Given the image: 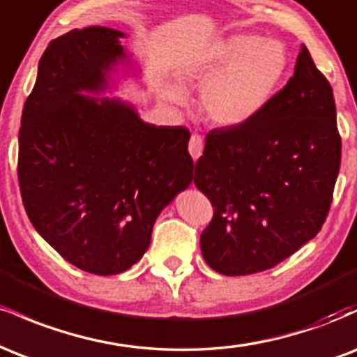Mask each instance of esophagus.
I'll use <instances>...</instances> for the list:
<instances>
[{
    "label": "esophagus",
    "mask_w": 357,
    "mask_h": 357,
    "mask_svg": "<svg viewBox=\"0 0 357 357\" xmlns=\"http://www.w3.org/2000/svg\"><path fill=\"white\" fill-rule=\"evenodd\" d=\"M203 137L198 136V134H195V136H191L190 139V144H188V149H190V154L192 155V159H198L199 155L203 154Z\"/></svg>",
    "instance_id": "esophagus-1"
}]
</instances>
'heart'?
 I'll return each mask as SVG.
<instances>
[{"mask_svg":"<svg viewBox=\"0 0 357 357\" xmlns=\"http://www.w3.org/2000/svg\"><path fill=\"white\" fill-rule=\"evenodd\" d=\"M287 70V52L275 40L235 35L179 67L183 84H202L199 105L204 117L220 127L243 126L255 119L275 96ZM171 104H183L178 87L162 89Z\"/></svg>","mask_w":357,"mask_h":357,"instance_id":"1","label":"heart"}]
</instances>
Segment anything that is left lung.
I'll use <instances>...</instances> for the list:
<instances>
[{"mask_svg":"<svg viewBox=\"0 0 357 357\" xmlns=\"http://www.w3.org/2000/svg\"><path fill=\"white\" fill-rule=\"evenodd\" d=\"M341 167L333 87L302 45L296 72L243 126L206 134L195 184L213 204L204 261L223 275L275 267L321 231Z\"/></svg>","mask_w":357,"mask_h":357,"instance_id":"8db88e82","label":"left lung"}]
</instances>
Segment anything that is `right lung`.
<instances>
[{"instance_id": "1", "label": "right lung", "mask_w": 357, "mask_h": 357, "mask_svg": "<svg viewBox=\"0 0 357 357\" xmlns=\"http://www.w3.org/2000/svg\"><path fill=\"white\" fill-rule=\"evenodd\" d=\"M122 31L72 30L52 40L23 107L18 181L35 230L72 265L126 272L149 248L154 221L192 179L191 134L146 124L132 105L97 99L127 60Z\"/></svg>"}]
</instances>
